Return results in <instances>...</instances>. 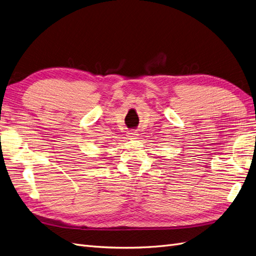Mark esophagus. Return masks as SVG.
I'll return each instance as SVG.
<instances>
[{"instance_id": "1", "label": "esophagus", "mask_w": 256, "mask_h": 256, "mask_svg": "<svg viewBox=\"0 0 256 256\" xmlns=\"http://www.w3.org/2000/svg\"><path fill=\"white\" fill-rule=\"evenodd\" d=\"M138 136V134L136 132V131H130V132H128V138H136Z\"/></svg>"}]
</instances>
